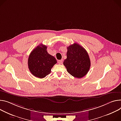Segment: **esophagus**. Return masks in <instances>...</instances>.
<instances>
[{
  "label": "esophagus",
  "mask_w": 121,
  "mask_h": 121,
  "mask_svg": "<svg viewBox=\"0 0 121 121\" xmlns=\"http://www.w3.org/2000/svg\"><path fill=\"white\" fill-rule=\"evenodd\" d=\"M58 63L60 64H62L63 63V60H58Z\"/></svg>",
  "instance_id": "obj_1"
}]
</instances>
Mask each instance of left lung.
Here are the masks:
<instances>
[{"instance_id": "1", "label": "left lung", "mask_w": 121, "mask_h": 121, "mask_svg": "<svg viewBox=\"0 0 121 121\" xmlns=\"http://www.w3.org/2000/svg\"><path fill=\"white\" fill-rule=\"evenodd\" d=\"M67 59L63 64L67 71L75 78H82L89 71L91 61L86 50L78 43L67 47Z\"/></svg>"}]
</instances>
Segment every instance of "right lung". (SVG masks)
Here are the masks:
<instances>
[{
	"mask_svg": "<svg viewBox=\"0 0 121 121\" xmlns=\"http://www.w3.org/2000/svg\"><path fill=\"white\" fill-rule=\"evenodd\" d=\"M47 48L42 44L38 45L31 52L28 59L30 71L36 77L40 79L49 74L52 68L57 63L54 57L48 53Z\"/></svg>",
	"mask_w": 121,
	"mask_h": 121,
	"instance_id": "1",
	"label": "right lung"
}]
</instances>
